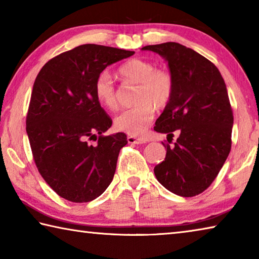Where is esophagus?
Masks as SVG:
<instances>
[{"instance_id": "obj_1", "label": "esophagus", "mask_w": 259, "mask_h": 259, "mask_svg": "<svg viewBox=\"0 0 259 259\" xmlns=\"http://www.w3.org/2000/svg\"><path fill=\"white\" fill-rule=\"evenodd\" d=\"M126 140H128L129 144H145L148 142L147 138H138V137H135V136H128L126 137Z\"/></svg>"}]
</instances>
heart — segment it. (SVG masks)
Returning <instances> with one entry per match:
<instances>
[{"mask_svg":"<svg viewBox=\"0 0 259 259\" xmlns=\"http://www.w3.org/2000/svg\"><path fill=\"white\" fill-rule=\"evenodd\" d=\"M120 77L125 82L137 83L135 102L137 105L124 109L115 117V128L130 136H140L154 117L155 107L163 108L170 103L175 80L172 74L162 68H156L152 61L134 58L119 67ZM94 94L103 107L114 111L117 108V90L108 73H100L95 81Z\"/></svg>","mask_w":259,"mask_h":259,"instance_id":"obj_1","label":"heart"}]
</instances>
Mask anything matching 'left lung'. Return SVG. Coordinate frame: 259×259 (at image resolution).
<instances>
[{
	"instance_id": "obj_1",
	"label": "left lung",
	"mask_w": 259,
	"mask_h": 259,
	"mask_svg": "<svg viewBox=\"0 0 259 259\" xmlns=\"http://www.w3.org/2000/svg\"><path fill=\"white\" fill-rule=\"evenodd\" d=\"M142 50L159 54L168 61L175 80L170 103L155 122L156 133L166 134L174 146L166 147L164 161L155 165L161 185L190 198L202 193L221 171L231 151L233 112L221 72L211 61L176 42L146 46Z\"/></svg>"
}]
</instances>
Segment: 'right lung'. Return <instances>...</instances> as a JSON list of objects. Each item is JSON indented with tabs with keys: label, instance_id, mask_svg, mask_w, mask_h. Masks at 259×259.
Listing matches in <instances>:
<instances>
[{
	"label": "right lung",
	"instance_id": "add662e5",
	"mask_svg": "<svg viewBox=\"0 0 259 259\" xmlns=\"http://www.w3.org/2000/svg\"><path fill=\"white\" fill-rule=\"evenodd\" d=\"M134 54L78 46L50 59L35 78L26 117L35 164L48 185L71 202H90L113 181L128 140L123 133L103 135L112 120L96 99L94 85L107 66Z\"/></svg>",
	"mask_w": 259,
	"mask_h": 259
}]
</instances>
